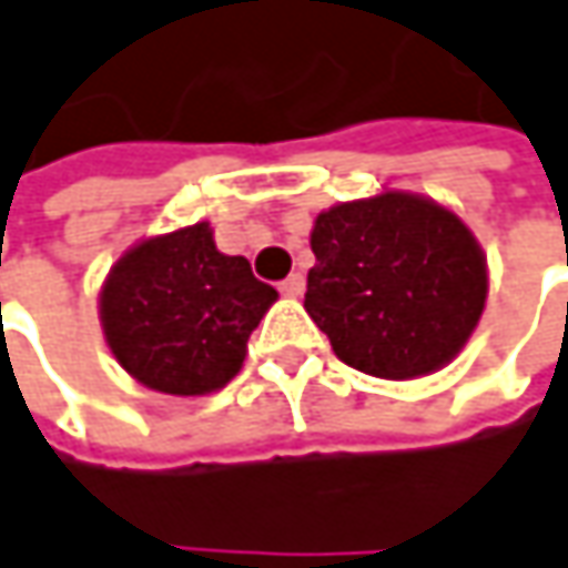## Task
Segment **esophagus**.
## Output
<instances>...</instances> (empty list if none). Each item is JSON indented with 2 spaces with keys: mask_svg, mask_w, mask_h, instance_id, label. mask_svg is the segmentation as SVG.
<instances>
[{
  "mask_svg": "<svg viewBox=\"0 0 568 568\" xmlns=\"http://www.w3.org/2000/svg\"><path fill=\"white\" fill-rule=\"evenodd\" d=\"M280 292H283V295H288V298L302 295V292H305V276H302V273H292L288 280H283V283H280Z\"/></svg>",
  "mask_w": 568,
  "mask_h": 568,
  "instance_id": "1",
  "label": "esophagus"
}]
</instances>
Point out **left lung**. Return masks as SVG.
Segmentation results:
<instances>
[{
  "instance_id": "8db88e82",
  "label": "left lung",
  "mask_w": 568,
  "mask_h": 568,
  "mask_svg": "<svg viewBox=\"0 0 568 568\" xmlns=\"http://www.w3.org/2000/svg\"><path fill=\"white\" fill-rule=\"evenodd\" d=\"M305 312L354 371L413 381L445 367L488 298V260L458 214L384 191L315 217Z\"/></svg>"
}]
</instances>
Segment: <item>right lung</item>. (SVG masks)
Listing matches in <instances>:
<instances>
[{
	"label": "right lung",
	"instance_id": "right-lung-1",
	"mask_svg": "<svg viewBox=\"0 0 568 568\" xmlns=\"http://www.w3.org/2000/svg\"><path fill=\"white\" fill-rule=\"evenodd\" d=\"M276 298L243 256L214 246L201 221L149 236L116 260L100 292V325L142 387L204 396L240 374L246 341Z\"/></svg>",
	"mask_w": 568,
	"mask_h": 568
}]
</instances>
